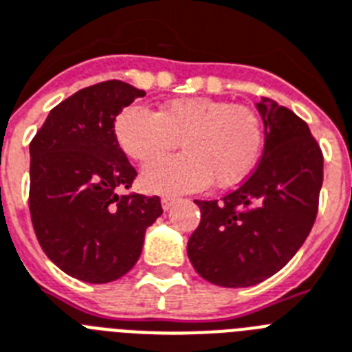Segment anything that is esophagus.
<instances>
[{"label":"esophagus","instance_id":"obj_1","mask_svg":"<svg viewBox=\"0 0 352 352\" xmlns=\"http://www.w3.org/2000/svg\"><path fill=\"white\" fill-rule=\"evenodd\" d=\"M177 202V197H171V195H166V197H162V201H161V204H162V208H164V210H170L171 206L175 204Z\"/></svg>","mask_w":352,"mask_h":352}]
</instances>
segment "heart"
<instances>
[{
	"label": "heart",
	"mask_w": 352,
	"mask_h": 352,
	"mask_svg": "<svg viewBox=\"0 0 352 352\" xmlns=\"http://www.w3.org/2000/svg\"><path fill=\"white\" fill-rule=\"evenodd\" d=\"M116 137L128 157L150 164L183 142L186 156L155 162L142 182L157 193L235 186L256 166L264 124L256 111L211 97H177L159 111L128 107L117 116Z\"/></svg>",
	"instance_id": "heart-1"
}]
</instances>
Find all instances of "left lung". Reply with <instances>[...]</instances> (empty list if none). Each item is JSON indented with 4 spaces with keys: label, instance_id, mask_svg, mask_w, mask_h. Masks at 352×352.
Segmentation results:
<instances>
[{
    "label": "left lung",
    "instance_id": "1",
    "mask_svg": "<svg viewBox=\"0 0 352 352\" xmlns=\"http://www.w3.org/2000/svg\"><path fill=\"white\" fill-rule=\"evenodd\" d=\"M256 108L265 126L256 168L222 201H195L201 224L188 256L202 278L222 287H250L278 273L318 213L324 153L307 122L267 97Z\"/></svg>",
    "mask_w": 352,
    "mask_h": 352
}]
</instances>
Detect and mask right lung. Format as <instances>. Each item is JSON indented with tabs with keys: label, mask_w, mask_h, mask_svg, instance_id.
Segmentation results:
<instances>
[{
	"label": "right lung",
	"mask_w": 352,
	"mask_h": 352,
	"mask_svg": "<svg viewBox=\"0 0 352 352\" xmlns=\"http://www.w3.org/2000/svg\"><path fill=\"white\" fill-rule=\"evenodd\" d=\"M142 96L117 79L82 88L50 110L30 142L28 208L37 242L59 270L82 282L126 275L162 213L157 195L117 193L130 190L137 171L113 121Z\"/></svg>",
	"instance_id": "add662e5"
}]
</instances>
